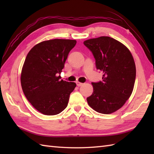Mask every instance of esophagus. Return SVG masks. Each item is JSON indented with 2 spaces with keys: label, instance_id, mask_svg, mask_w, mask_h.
<instances>
[{
  "label": "esophagus",
  "instance_id": "obj_1",
  "mask_svg": "<svg viewBox=\"0 0 154 154\" xmlns=\"http://www.w3.org/2000/svg\"><path fill=\"white\" fill-rule=\"evenodd\" d=\"M76 84H77V85L78 87H81V86H82V85H83V83H80V82H79V81H77V82H76Z\"/></svg>",
  "mask_w": 154,
  "mask_h": 154
}]
</instances>
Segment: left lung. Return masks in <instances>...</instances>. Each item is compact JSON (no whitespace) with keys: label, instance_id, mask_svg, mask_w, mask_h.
<instances>
[{"label":"left lung","instance_id":"8db88e82","mask_svg":"<svg viewBox=\"0 0 154 154\" xmlns=\"http://www.w3.org/2000/svg\"><path fill=\"white\" fill-rule=\"evenodd\" d=\"M92 52L103 81L92 83L93 93L87 98L97 112L111 114L120 109L132 93L136 79V65L125 45L109 36L89 39L83 42Z\"/></svg>","mask_w":154,"mask_h":154}]
</instances>
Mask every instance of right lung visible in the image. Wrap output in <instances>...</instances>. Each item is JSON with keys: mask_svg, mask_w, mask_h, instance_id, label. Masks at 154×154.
Returning a JSON list of instances; mask_svg holds the SVG:
<instances>
[{"mask_svg": "<svg viewBox=\"0 0 154 154\" xmlns=\"http://www.w3.org/2000/svg\"><path fill=\"white\" fill-rule=\"evenodd\" d=\"M77 41L54 39L40 42L28 52L21 73L24 95L45 115H55L67 107L73 82L60 80L68 54Z\"/></svg>", "mask_w": 154, "mask_h": 154, "instance_id": "1", "label": "right lung"}]
</instances>
